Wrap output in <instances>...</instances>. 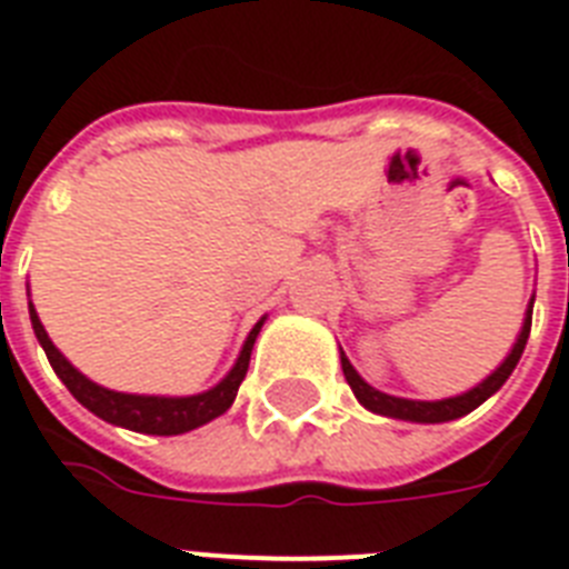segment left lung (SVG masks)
I'll use <instances>...</instances> for the list:
<instances>
[{"instance_id": "1", "label": "left lung", "mask_w": 569, "mask_h": 569, "mask_svg": "<svg viewBox=\"0 0 569 569\" xmlns=\"http://www.w3.org/2000/svg\"><path fill=\"white\" fill-rule=\"evenodd\" d=\"M531 313H535V295H531V301H528L526 319H522V331L516 337L513 349L507 352V358L498 363L496 370L489 372L487 379L475 385L466 393H457V397H445V400H406V397H390L385 390H376L372 385L358 376V370L352 367V361L346 358V352L340 349V363H342V376L349 381V388L358 397L363 409L372 411V415H381V418H393V420H409V423H448V420H457L468 411H475L480 402H487L492 393H496L507 379H510V372L516 370V363L526 352V342L528 333H531Z\"/></svg>"}]
</instances>
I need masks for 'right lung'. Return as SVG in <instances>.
I'll list each match as a JSON object with an SVG mask.
<instances>
[{"instance_id": "obj_1", "label": "right lung", "mask_w": 569, "mask_h": 569, "mask_svg": "<svg viewBox=\"0 0 569 569\" xmlns=\"http://www.w3.org/2000/svg\"><path fill=\"white\" fill-rule=\"evenodd\" d=\"M29 319H32V331L47 352V361L56 370V376L64 381V388L71 390L73 400L86 406V409L98 415L101 420L112 427L133 429V432H146V436H181L190 429L202 427L208 420L220 418L223 411L236 402V393L250 367V352L253 342L266 325V316L253 325V331L247 333L244 346L238 352L232 370L217 381L214 388L202 390V393H190V397H151V393H121L98 385V381L86 379L68 358L50 340V333L43 331L41 319L34 313V303L29 301Z\"/></svg>"}]
</instances>
